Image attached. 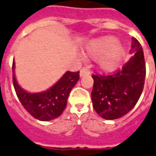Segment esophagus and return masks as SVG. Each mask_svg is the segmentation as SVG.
Masks as SVG:
<instances>
[{
  "mask_svg": "<svg viewBox=\"0 0 156 156\" xmlns=\"http://www.w3.org/2000/svg\"><path fill=\"white\" fill-rule=\"evenodd\" d=\"M90 73V69L88 67H84V68H81V70L80 72V76L82 77L84 76H86V75H89Z\"/></svg>",
  "mask_w": 156,
  "mask_h": 156,
  "instance_id": "34e87169",
  "label": "esophagus"
}]
</instances>
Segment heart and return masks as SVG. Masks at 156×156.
<instances>
[{
    "label": "heart",
    "instance_id": "obj_1",
    "mask_svg": "<svg viewBox=\"0 0 156 156\" xmlns=\"http://www.w3.org/2000/svg\"><path fill=\"white\" fill-rule=\"evenodd\" d=\"M118 43L115 38L108 36L96 39L87 46L88 55L93 58H99L108 51L113 48ZM122 55V49L120 47H115L111 51L105 55L100 61V66L105 71H112L117 67Z\"/></svg>",
    "mask_w": 156,
    "mask_h": 156
}]
</instances>
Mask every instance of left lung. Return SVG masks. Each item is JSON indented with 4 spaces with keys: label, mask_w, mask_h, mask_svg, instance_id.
Instances as JSON below:
<instances>
[{
    "label": "left lung",
    "mask_w": 156,
    "mask_h": 156,
    "mask_svg": "<svg viewBox=\"0 0 156 156\" xmlns=\"http://www.w3.org/2000/svg\"><path fill=\"white\" fill-rule=\"evenodd\" d=\"M130 60L109 75L93 74L92 101L95 111L107 120L120 118L129 113L139 101L143 90L146 63L142 46L132 38Z\"/></svg>",
    "instance_id": "obj_1"
}]
</instances>
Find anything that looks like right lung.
Instances as JSON below:
<instances>
[{
	"label": "right lung",
	"mask_w": 156,
	"mask_h": 156,
	"mask_svg": "<svg viewBox=\"0 0 156 156\" xmlns=\"http://www.w3.org/2000/svg\"><path fill=\"white\" fill-rule=\"evenodd\" d=\"M12 69L13 87L20 102L31 116L40 121L52 120L62 114L67 105L68 95L80 79V71L67 72L46 92L30 93L17 84L14 76V62Z\"/></svg>",
	"instance_id": "obj_1"
}]
</instances>
